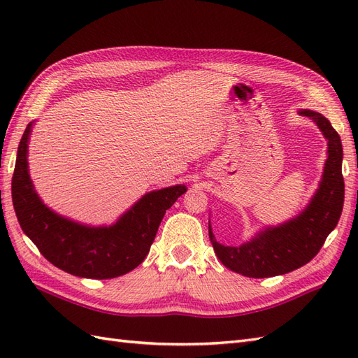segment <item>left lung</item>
<instances>
[{
  "label": "left lung",
  "mask_w": 358,
  "mask_h": 358,
  "mask_svg": "<svg viewBox=\"0 0 358 358\" xmlns=\"http://www.w3.org/2000/svg\"><path fill=\"white\" fill-rule=\"evenodd\" d=\"M299 115L312 119L327 140V159L318 189L294 218L264 227L251 241L239 246L216 242L209 221V237L216 257L236 273L248 278H272L292 272L320 252L327 236L339 222L345 199L341 137L321 113L300 109Z\"/></svg>",
  "instance_id": "left-lung-1"
}]
</instances>
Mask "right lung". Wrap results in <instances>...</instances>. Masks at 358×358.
Here are the masks:
<instances>
[{
    "mask_svg": "<svg viewBox=\"0 0 358 358\" xmlns=\"http://www.w3.org/2000/svg\"><path fill=\"white\" fill-rule=\"evenodd\" d=\"M29 122L17 148L12 199L20 229L53 266L70 275L112 279L131 272L148 255L166 210L185 185L150 191L112 225L92 227L58 215L41 201L28 169Z\"/></svg>",
    "mask_w": 358,
    "mask_h": 358,
    "instance_id": "add662e5",
    "label": "right lung"
}]
</instances>
